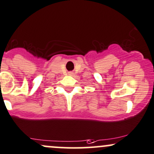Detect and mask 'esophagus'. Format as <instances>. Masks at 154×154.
<instances>
[{
    "instance_id": "esophagus-1",
    "label": "esophagus",
    "mask_w": 154,
    "mask_h": 154,
    "mask_svg": "<svg viewBox=\"0 0 154 154\" xmlns=\"http://www.w3.org/2000/svg\"><path fill=\"white\" fill-rule=\"evenodd\" d=\"M72 74H73L72 73H69V75H72Z\"/></svg>"
}]
</instances>
